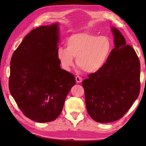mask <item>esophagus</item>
Segmentation results:
<instances>
[{
    "instance_id": "esophagus-1",
    "label": "esophagus",
    "mask_w": 146,
    "mask_h": 146,
    "mask_svg": "<svg viewBox=\"0 0 146 146\" xmlns=\"http://www.w3.org/2000/svg\"><path fill=\"white\" fill-rule=\"evenodd\" d=\"M75 79H76V82L77 83H80V82H82V77H80V76H76L75 77Z\"/></svg>"
}]
</instances>
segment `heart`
Here are the masks:
<instances>
[{
	"mask_svg": "<svg viewBox=\"0 0 146 146\" xmlns=\"http://www.w3.org/2000/svg\"><path fill=\"white\" fill-rule=\"evenodd\" d=\"M112 43L107 36H98L88 31L73 34L66 41V48L60 47L56 55L63 70L69 71L76 64L88 73L100 71L107 62Z\"/></svg>",
	"mask_w": 146,
	"mask_h": 146,
	"instance_id": "1",
	"label": "heart"
}]
</instances>
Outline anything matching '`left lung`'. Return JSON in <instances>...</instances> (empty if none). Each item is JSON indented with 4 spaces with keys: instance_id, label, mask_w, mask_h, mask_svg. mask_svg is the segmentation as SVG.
I'll return each mask as SVG.
<instances>
[{
    "instance_id": "left-lung-1",
    "label": "left lung",
    "mask_w": 146,
    "mask_h": 146,
    "mask_svg": "<svg viewBox=\"0 0 146 146\" xmlns=\"http://www.w3.org/2000/svg\"><path fill=\"white\" fill-rule=\"evenodd\" d=\"M115 48L100 71L88 75L82 84L88 114L97 122L122 118L140 93V64L131 46L115 27H111Z\"/></svg>"
}]
</instances>
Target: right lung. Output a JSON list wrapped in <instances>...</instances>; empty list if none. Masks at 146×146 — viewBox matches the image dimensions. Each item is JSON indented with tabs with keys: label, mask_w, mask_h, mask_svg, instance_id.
<instances>
[{
	"label": "right lung",
	"mask_w": 146,
	"mask_h": 146,
	"mask_svg": "<svg viewBox=\"0 0 146 146\" xmlns=\"http://www.w3.org/2000/svg\"><path fill=\"white\" fill-rule=\"evenodd\" d=\"M59 24L31 30L14 51L10 62L9 91L24 115L37 122L55 120L75 84L73 74L60 68Z\"/></svg>",
	"instance_id": "obj_1"
}]
</instances>
